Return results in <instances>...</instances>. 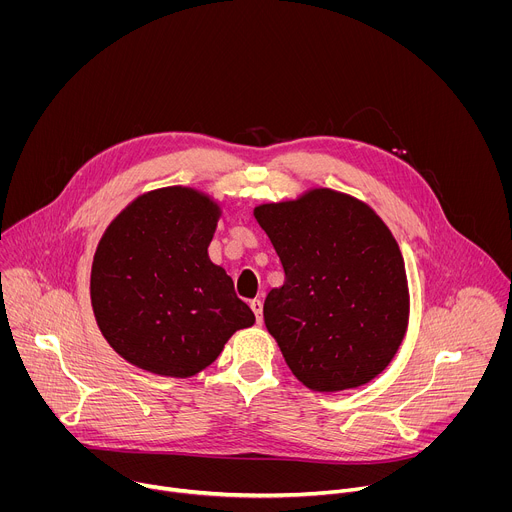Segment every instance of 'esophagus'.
Listing matches in <instances>:
<instances>
[{
  "label": "esophagus",
  "instance_id": "1",
  "mask_svg": "<svg viewBox=\"0 0 512 512\" xmlns=\"http://www.w3.org/2000/svg\"><path fill=\"white\" fill-rule=\"evenodd\" d=\"M249 306H251L255 318H257V324H261L263 322V302L261 300H251Z\"/></svg>",
  "mask_w": 512,
  "mask_h": 512
}]
</instances>
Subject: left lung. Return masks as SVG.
Wrapping results in <instances>:
<instances>
[{"mask_svg":"<svg viewBox=\"0 0 512 512\" xmlns=\"http://www.w3.org/2000/svg\"><path fill=\"white\" fill-rule=\"evenodd\" d=\"M255 218L285 273L263 318L291 373L322 393L373 381L409 318L405 263L387 225L371 206L328 188L261 204Z\"/></svg>","mask_w":512,"mask_h":512,"instance_id":"1","label":"left lung"}]
</instances>
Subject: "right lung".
<instances>
[{"label":"right lung","mask_w":512,"mask_h":512,"mask_svg":"<svg viewBox=\"0 0 512 512\" xmlns=\"http://www.w3.org/2000/svg\"><path fill=\"white\" fill-rule=\"evenodd\" d=\"M218 214L208 196L174 186L139 196L105 231L91 271L93 312L135 367L192 377L253 326L233 279L208 259Z\"/></svg>","instance_id":"add662e5"}]
</instances>
